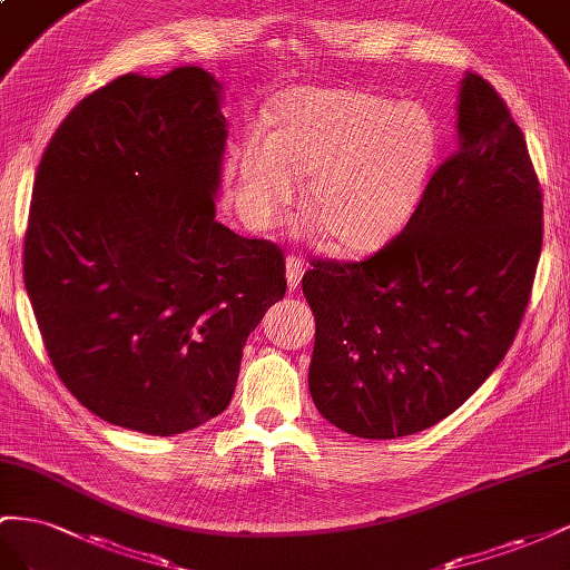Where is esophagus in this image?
<instances>
[{"label": "esophagus", "instance_id": "obj_1", "mask_svg": "<svg viewBox=\"0 0 570 570\" xmlns=\"http://www.w3.org/2000/svg\"><path fill=\"white\" fill-rule=\"evenodd\" d=\"M303 272H305V265L301 263L298 257H288V259H286V282H288V288H291V291H296V288L301 286Z\"/></svg>", "mask_w": 570, "mask_h": 570}]
</instances>
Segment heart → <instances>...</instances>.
<instances>
[{
    "mask_svg": "<svg viewBox=\"0 0 570 570\" xmlns=\"http://www.w3.org/2000/svg\"><path fill=\"white\" fill-rule=\"evenodd\" d=\"M442 155V128L420 102L365 90L296 88L274 114V131L250 128L236 161V205L253 229L279 224L307 178L313 232L338 250L384 246L425 198Z\"/></svg>",
    "mask_w": 570,
    "mask_h": 570,
    "instance_id": "heart-1",
    "label": "heart"
}]
</instances>
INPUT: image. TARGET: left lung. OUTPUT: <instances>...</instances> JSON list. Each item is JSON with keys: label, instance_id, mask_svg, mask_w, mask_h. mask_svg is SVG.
I'll return each instance as SVG.
<instances>
[{"label": "left lung", "instance_id": "obj_1", "mask_svg": "<svg viewBox=\"0 0 570 570\" xmlns=\"http://www.w3.org/2000/svg\"><path fill=\"white\" fill-rule=\"evenodd\" d=\"M459 150L415 217L363 263L317 259L303 276L315 315L307 372L324 420L363 439L436 425L503 361L542 250V190L494 88L465 73Z\"/></svg>", "mask_w": 570, "mask_h": 570}]
</instances>
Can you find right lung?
Here are the masks:
<instances>
[{"label": "right lung", "instance_id": "1", "mask_svg": "<svg viewBox=\"0 0 570 570\" xmlns=\"http://www.w3.org/2000/svg\"><path fill=\"white\" fill-rule=\"evenodd\" d=\"M226 128L209 71L126 73L40 159L26 291L57 375L111 425L174 436L217 417L286 294L282 250L215 219Z\"/></svg>", "mask_w": 570, "mask_h": 570}]
</instances>
